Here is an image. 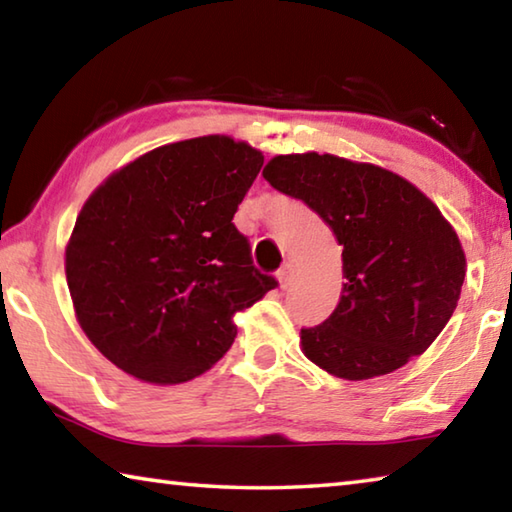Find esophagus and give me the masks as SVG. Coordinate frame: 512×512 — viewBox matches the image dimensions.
Wrapping results in <instances>:
<instances>
[{
	"label": "esophagus",
	"instance_id": "34e87169",
	"mask_svg": "<svg viewBox=\"0 0 512 512\" xmlns=\"http://www.w3.org/2000/svg\"><path fill=\"white\" fill-rule=\"evenodd\" d=\"M291 273H293V266H291V262H287L284 264L280 271H277V280H280V287L282 289H287L289 287V282H291Z\"/></svg>",
	"mask_w": 512,
	"mask_h": 512
}]
</instances>
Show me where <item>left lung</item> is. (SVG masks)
I'll return each mask as SVG.
<instances>
[{
    "label": "left lung",
    "instance_id": "1",
    "mask_svg": "<svg viewBox=\"0 0 512 512\" xmlns=\"http://www.w3.org/2000/svg\"><path fill=\"white\" fill-rule=\"evenodd\" d=\"M262 176L305 201L343 246L341 300L300 332L305 357L361 381L427 350L454 314L467 266L436 203L393 171L329 153L275 155Z\"/></svg>",
    "mask_w": 512,
    "mask_h": 512
}]
</instances>
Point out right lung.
<instances>
[{"label":"right lung","instance_id":"right-lung-1","mask_svg":"<svg viewBox=\"0 0 512 512\" xmlns=\"http://www.w3.org/2000/svg\"><path fill=\"white\" fill-rule=\"evenodd\" d=\"M264 164L228 135L164 144L103 180L65 248L74 314L103 357L146 384L210 370L235 314L277 287L232 223Z\"/></svg>","mask_w":512,"mask_h":512}]
</instances>
